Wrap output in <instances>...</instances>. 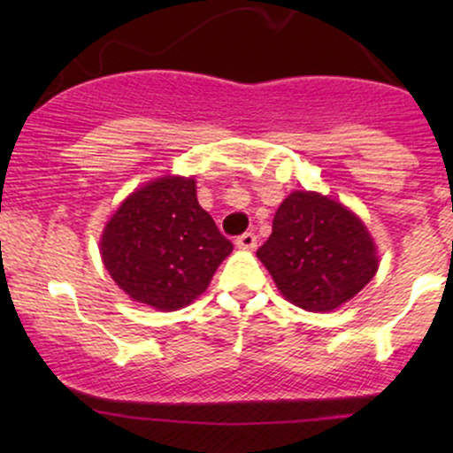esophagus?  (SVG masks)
<instances>
[{
	"label": "esophagus",
	"instance_id": "1",
	"mask_svg": "<svg viewBox=\"0 0 453 453\" xmlns=\"http://www.w3.org/2000/svg\"><path fill=\"white\" fill-rule=\"evenodd\" d=\"M236 247L244 249V251H253L257 247V236L253 232H244L236 238Z\"/></svg>",
	"mask_w": 453,
	"mask_h": 453
}]
</instances>
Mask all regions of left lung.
I'll use <instances>...</instances> for the list:
<instances>
[{
  "mask_svg": "<svg viewBox=\"0 0 453 453\" xmlns=\"http://www.w3.org/2000/svg\"><path fill=\"white\" fill-rule=\"evenodd\" d=\"M257 257L279 292L313 313L339 309L379 268L377 247L360 217L317 191H294L280 202Z\"/></svg>",
  "mask_w": 453,
  "mask_h": 453,
  "instance_id": "1",
  "label": "left lung"
}]
</instances>
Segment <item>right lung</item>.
Returning <instances> with one entry per match:
<instances>
[{
	"instance_id": "1",
	"label": "right lung",
	"mask_w": 453,
	"mask_h": 453,
	"mask_svg": "<svg viewBox=\"0 0 453 453\" xmlns=\"http://www.w3.org/2000/svg\"><path fill=\"white\" fill-rule=\"evenodd\" d=\"M100 253L129 298L179 311L204 294L232 242L197 204L196 179L168 174L121 202L104 227Z\"/></svg>"
}]
</instances>
